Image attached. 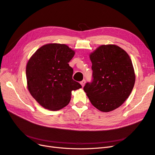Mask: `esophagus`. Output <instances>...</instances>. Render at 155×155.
<instances>
[{"label":"esophagus","instance_id":"1","mask_svg":"<svg viewBox=\"0 0 155 155\" xmlns=\"http://www.w3.org/2000/svg\"><path fill=\"white\" fill-rule=\"evenodd\" d=\"M80 84L81 85L82 87H83L84 86H85V79H83V81H81L80 82Z\"/></svg>","mask_w":155,"mask_h":155}]
</instances>
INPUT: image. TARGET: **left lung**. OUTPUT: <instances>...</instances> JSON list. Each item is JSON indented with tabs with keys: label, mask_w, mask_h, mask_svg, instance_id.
<instances>
[{
	"label": "left lung",
	"mask_w": 155,
	"mask_h": 155,
	"mask_svg": "<svg viewBox=\"0 0 155 155\" xmlns=\"http://www.w3.org/2000/svg\"><path fill=\"white\" fill-rule=\"evenodd\" d=\"M93 71L92 83L83 90L92 105L101 112L114 110L130 96L135 73L129 55L115 45H103L89 55Z\"/></svg>",
	"instance_id": "8db88e82"
}]
</instances>
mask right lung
<instances>
[{"label": "right lung", "mask_w": 155, "mask_h": 155, "mask_svg": "<svg viewBox=\"0 0 155 155\" xmlns=\"http://www.w3.org/2000/svg\"><path fill=\"white\" fill-rule=\"evenodd\" d=\"M75 51L64 44L42 46L26 64L27 88L32 97L46 109L58 110L66 107L72 91L81 88L72 79L68 63Z\"/></svg>", "instance_id": "add662e5"}]
</instances>
